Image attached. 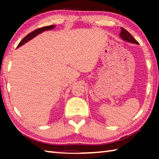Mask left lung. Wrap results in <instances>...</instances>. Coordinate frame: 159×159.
I'll return each instance as SVG.
<instances>
[{"instance_id":"left-lung-1","label":"left lung","mask_w":159,"mask_h":159,"mask_svg":"<svg viewBox=\"0 0 159 159\" xmlns=\"http://www.w3.org/2000/svg\"><path fill=\"white\" fill-rule=\"evenodd\" d=\"M120 37H121V39H123L124 41L130 42V43L139 44L137 40H135V38H134L133 36L129 34L126 30H125V29L122 27H121V32H120Z\"/></svg>"}]
</instances>
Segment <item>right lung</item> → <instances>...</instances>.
Masks as SVG:
<instances>
[{
    "label": "right lung",
    "mask_w": 159,
    "mask_h": 159,
    "mask_svg": "<svg viewBox=\"0 0 159 159\" xmlns=\"http://www.w3.org/2000/svg\"><path fill=\"white\" fill-rule=\"evenodd\" d=\"M55 27V25H50V26H44V27L39 28V29H37V30L33 31V32H32L31 33H30V34H28L27 35H26V37H24V39H22L21 42H20V43L18 44V46H17L16 48L22 46V45H23V44H24L25 43H26V42H27L30 41V40L32 39L33 38L36 37V36H37L39 34H41V33L44 32V31L52 30Z\"/></svg>",
    "instance_id": "add662e5"
}]
</instances>
